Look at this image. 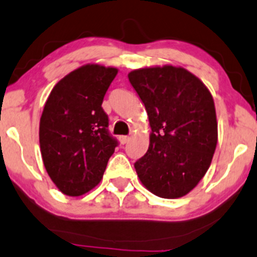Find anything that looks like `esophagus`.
Here are the masks:
<instances>
[{
	"label": "esophagus",
	"instance_id": "obj_1",
	"mask_svg": "<svg viewBox=\"0 0 257 257\" xmlns=\"http://www.w3.org/2000/svg\"><path fill=\"white\" fill-rule=\"evenodd\" d=\"M118 141H120L121 145H126V143L130 142V137H127V136H121L120 139H118Z\"/></svg>",
	"mask_w": 257,
	"mask_h": 257
}]
</instances>
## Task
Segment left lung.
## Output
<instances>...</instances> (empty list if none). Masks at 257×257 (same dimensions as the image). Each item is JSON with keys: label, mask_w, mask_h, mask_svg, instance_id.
<instances>
[{"label": "left lung", "mask_w": 257, "mask_h": 257, "mask_svg": "<svg viewBox=\"0 0 257 257\" xmlns=\"http://www.w3.org/2000/svg\"><path fill=\"white\" fill-rule=\"evenodd\" d=\"M127 77L152 128L147 153L135 163L137 176L158 197H183L205 176L216 151L213 96L198 77L180 66L139 68Z\"/></svg>", "instance_id": "1"}]
</instances>
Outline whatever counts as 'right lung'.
Wrapping results in <instances>:
<instances>
[{"instance_id": "add662e5", "label": "right lung", "mask_w": 257, "mask_h": 257, "mask_svg": "<svg viewBox=\"0 0 257 257\" xmlns=\"http://www.w3.org/2000/svg\"><path fill=\"white\" fill-rule=\"evenodd\" d=\"M117 68L87 63L52 88L40 117L44 167L67 196L87 194L100 183L116 141L107 132L104 95Z\"/></svg>"}]
</instances>
